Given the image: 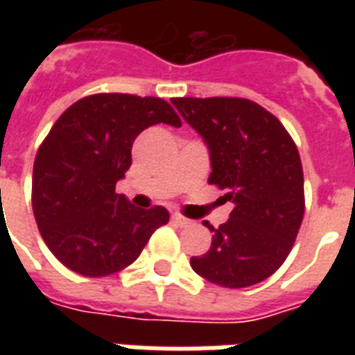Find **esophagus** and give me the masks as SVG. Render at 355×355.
<instances>
[{"mask_svg": "<svg viewBox=\"0 0 355 355\" xmlns=\"http://www.w3.org/2000/svg\"><path fill=\"white\" fill-rule=\"evenodd\" d=\"M173 218V223L177 224V226H188V224H192L190 218H186L184 215H180V213H175V215L171 216Z\"/></svg>", "mask_w": 355, "mask_h": 355, "instance_id": "34e87169", "label": "esophagus"}]
</instances>
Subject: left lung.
<instances>
[{
	"label": "left lung",
	"instance_id": "1",
	"mask_svg": "<svg viewBox=\"0 0 355 355\" xmlns=\"http://www.w3.org/2000/svg\"><path fill=\"white\" fill-rule=\"evenodd\" d=\"M180 116L205 139L209 184L234 203L228 223L213 228L205 254L192 257L207 282L241 289L282 266L304 216V175L295 140L261 104L238 96L173 98Z\"/></svg>",
	"mask_w": 355,
	"mask_h": 355
}]
</instances>
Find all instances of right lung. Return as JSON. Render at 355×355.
Here are the masks:
<instances>
[{"mask_svg":"<svg viewBox=\"0 0 355 355\" xmlns=\"http://www.w3.org/2000/svg\"><path fill=\"white\" fill-rule=\"evenodd\" d=\"M182 121L157 96L96 93L73 102L35 154L32 209L45 245L72 272L104 277L139 259L167 209L132 207L116 193L146 127Z\"/></svg>","mask_w":355,"mask_h":355,"instance_id":"add662e5","label":"right lung"}]
</instances>
